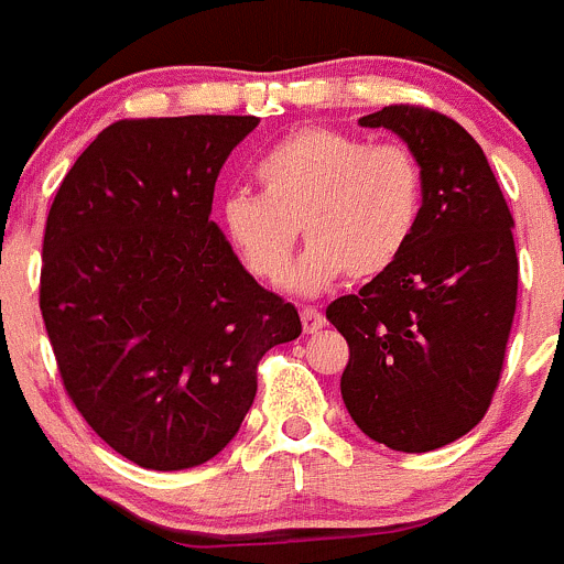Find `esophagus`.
Returning <instances> with one entry per match:
<instances>
[{
    "mask_svg": "<svg viewBox=\"0 0 564 564\" xmlns=\"http://www.w3.org/2000/svg\"><path fill=\"white\" fill-rule=\"evenodd\" d=\"M300 319H303V330H306V334H317L325 325V314L317 312V308H303V312H300Z\"/></svg>",
    "mask_w": 564,
    "mask_h": 564,
    "instance_id": "esophagus-1",
    "label": "esophagus"
}]
</instances>
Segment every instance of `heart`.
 Here are the masks:
<instances>
[{
	"label": "heart",
	"mask_w": 564,
	"mask_h": 564,
	"mask_svg": "<svg viewBox=\"0 0 564 564\" xmlns=\"http://www.w3.org/2000/svg\"><path fill=\"white\" fill-rule=\"evenodd\" d=\"M256 177L261 192L223 199L225 236L258 281L278 283L303 225L312 245L289 275L303 294L387 272L423 217V166L401 141L300 128L258 158Z\"/></svg>",
	"instance_id": "heart-1"
}]
</instances>
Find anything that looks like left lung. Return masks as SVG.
Returning a JSON list of instances; mask_svg holds the SVG:
<instances>
[{"instance_id":"8db88e82","label":"left lung","mask_w":564,"mask_h":564,"mask_svg":"<svg viewBox=\"0 0 564 564\" xmlns=\"http://www.w3.org/2000/svg\"><path fill=\"white\" fill-rule=\"evenodd\" d=\"M420 158L414 239L359 294L325 317L350 347L341 398L370 440L425 454L481 423L503 372L518 306L512 210L470 133L440 110L387 105L361 116Z\"/></svg>"}]
</instances>
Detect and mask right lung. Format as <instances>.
<instances>
[{"label": "right lung", "mask_w": 564, "mask_h": 564, "mask_svg": "<svg viewBox=\"0 0 564 564\" xmlns=\"http://www.w3.org/2000/svg\"><path fill=\"white\" fill-rule=\"evenodd\" d=\"M256 124L113 122L46 217L39 303L63 389L99 440L147 470L214 459L250 412L261 356L303 330L208 219L219 170Z\"/></svg>", "instance_id": "add662e5"}]
</instances>
